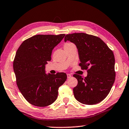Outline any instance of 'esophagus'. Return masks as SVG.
Listing matches in <instances>:
<instances>
[{
  "label": "esophagus",
  "mask_w": 129,
  "mask_h": 129,
  "mask_svg": "<svg viewBox=\"0 0 129 129\" xmlns=\"http://www.w3.org/2000/svg\"><path fill=\"white\" fill-rule=\"evenodd\" d=\"M72 77V76L70 75V74H67V77L68 78H69Z\"/></svg>",
  "instance_id": "esophagus-1"
}]
</instances>
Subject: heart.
I'll return each mask as SVG.
<instances>
[{
    "instance_id": "b5f03b06",
    "label": "heart",
    "mask_w": 129,
    "mask_h": 129,
    "mask_svg": "<svg viewBox=\"0 0 129 129\" xmlns=\"http://www.w3.org/2000/svg\"><path fill=\"white\" fill-rule=\"evenodd\" d=\"M73 45H75V44L72 43H67L65 44L64 45V48H67V47H71V46H73Z\"/></svg>"
}]
</instances>
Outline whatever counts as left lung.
<instances>
[{
    "label": "left lung",
    "instance_id": "1",
    "mask_svg": "<svg viewBox=\"0 0 129 129\" xmlns=\"http://www.w3.org/2000/svg\"><path fill=\"white\" fill-rule=\"evenodd\" d=\"M76 45L81 62L86 70L84 78L75 74L77 85L73 88L75 99L85 105H94L104 100L110 92L115 77V58L113 51L99 37L85 33L68 34L64 41Z\"/></svg>",
    "mask_w": 129,
    "mask_h": 129
}]
</instances>
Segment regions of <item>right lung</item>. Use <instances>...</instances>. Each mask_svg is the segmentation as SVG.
Segmentation results:
<instances>
[{"instance_id": "right-lung-1", "label": "right lung", "mask_w": 129, "mask_h": 129, "mask_svg": "<svg viewBox=\"0 0 129 129\" xmlns=\"http://www.w3.org/2000/svg\"><path fill=\"white\" fill-rule=\"evenodd\" d=\"M65 35H37L26 39L17 50L13 62L16 84L25 99L34 106L45 107L53 103L58 88L67 80L64 72L45 73L52 50Z\"/></svg>"}]
</instances>
